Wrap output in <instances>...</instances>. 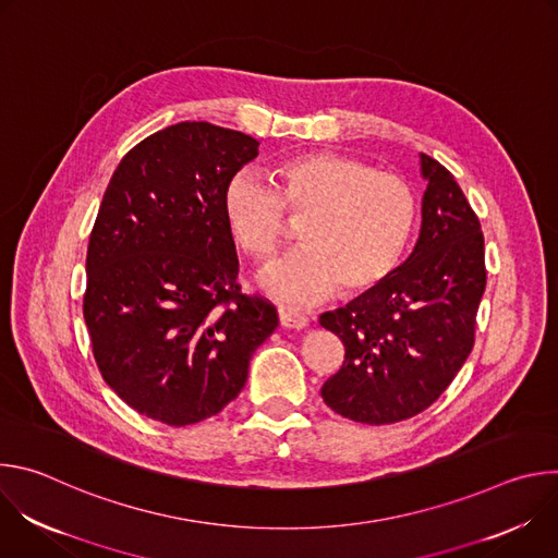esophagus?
I'll use <instances>...</instances> for the list:
<instances>
[{
  "label": "esophagus",
  "mask_w": 558,
  "mask_h": 558,
  "mask_svg": "<svg viewBox=\"0 0 558 558\" xmlns=\"http://www.w3.org/2000/svg\"><path fill=\"white\" fill-rule=\"evenodd\" d=\"M278 320H280V327L284 329H306L308 327V317L295 308H289V306H282L278 311Z\"/></svg>",
  "instance_id": "esophagus-1"
}]
</instances>
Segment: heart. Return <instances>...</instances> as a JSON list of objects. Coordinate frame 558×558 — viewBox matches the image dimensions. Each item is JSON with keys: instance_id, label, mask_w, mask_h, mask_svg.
Returning a JSON list of instances; mask_svg holds the SVG:
<instances>
[{"instance_id": "1", "label": "heart", "mask_w": 558, "mask_h": 558, "mask_svg": "<svg viewBox=\"0 0 558 558\" xmlns=\"http://www.w3.org/2000/svg\"><path fill=\"white\" fill-rule=\"evenodd\" d=\"M274 187L238 172L222 194L233 241L256 260L280 247L287 216L306 218L304 250L258 274V287L289 304H315L338 287L344 295L377 289L400 267L417 225L413 187L395 174L373 172L357 158L315 151L276 163Z\"/></svg>"}]
</instances>
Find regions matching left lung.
I'll use <instances>...</instances> for the list:
<instances>
[{"label":"left lung","mask_w":558,"mask_h":558,"mask_svg":"<svg viewBox=\"0 0 558 558\" xmlns=\"http://www.w3.org/2000/svg\"><path fill=\"white\" fill-rule=\"evenodd\" d=\"M422 227L413 254L377 289L320 315L344 344L323 400L360 424H395L426 411L474 344L486 289L484 233L454 177L420 154Z\"/></svg>","instance_id":"left-lung-1"}]
</instances>
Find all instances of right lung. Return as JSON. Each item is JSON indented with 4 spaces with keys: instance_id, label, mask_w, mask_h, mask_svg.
<instances>
[{
    "instance_id": "add662e5",
    "label": "right lung",
    "mask_w": 558,
    "mask_h": 558,
    "mask_svg": "<svg viewBox=\"0 0 558 558\" xmlns=\"http://www.w3.org/2000/svg\"><path fill=\"white\" fill-rule=\"evenodd\" d=\"M250 134L183 121L134 145L104 194L86 258L84 317L108 386L136 413L187 426L243 390L276 308L241 293L222 211L258 156Z\"/></svg>"
}]
</instances>
